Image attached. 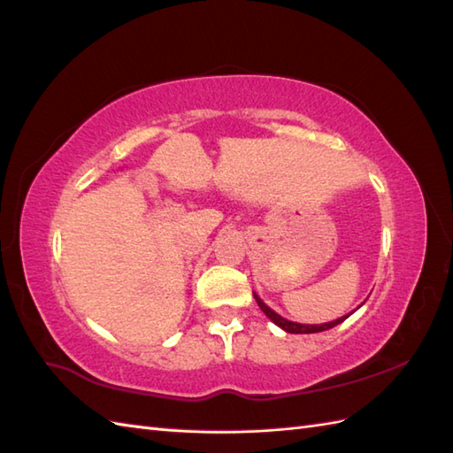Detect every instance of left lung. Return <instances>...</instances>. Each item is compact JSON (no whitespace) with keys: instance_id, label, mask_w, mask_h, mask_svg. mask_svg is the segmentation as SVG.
I'll return each instance as SVG.
<instances>
[{"instance_id":"8db88e82","label":"left lung","mask_w":453,"mask_h":453,"mask_svg":"<svg viewBox=\"0 0 453 453\" xmlns=\"http://www.w3.org/2000/svg\"><path fill=\"white\" fill-rule=\"evenodd\" d=\"M253 296H255V300H257V303H258V307H261V310L265 311V315L268 317V319H271L273 323H276L278 326H282L284 331H288V333H296V334H302V333H321V331H326V329H333L334 325H339V323H342L346 317L349 315H344V317H341V319H336V321H331V323H325V325H302V323H294V321H288V319H284V317H280L278 313H274L271 307L268 305H265V302L261 300V297H258L255 292H253Z\"/></svg>"}]
</instances>
